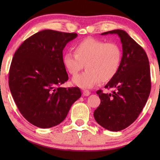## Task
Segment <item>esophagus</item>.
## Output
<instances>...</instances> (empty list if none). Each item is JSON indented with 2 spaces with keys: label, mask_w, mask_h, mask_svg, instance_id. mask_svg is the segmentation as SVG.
<instances>
[{
  "label": "esophagus",
  "mask_w": 160,
  "mask_h": 160,
  "mask_svg": "<svg viewBox=\"0 0 160 160\" xmlns=\"http://www.w3.org/2000/svg\"><path fill=\"white\" fill-rule=\"evenodd\" d=\"M83 95L84 96H89L90 95V92L88 91V90H84L83 91Z\"/></svg>",
  "instance_id": "34e87169"
}]
</instances>
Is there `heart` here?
<instances>
[{
	"label": "heart",
	"instance_id": "obj_1",
	"mask_svg": "<svg viewBox=\"0 0 160 160\" xmlns=\"http://www.w3.org/2000/svg\"><path fill=\"white\" fill-rule=\"evenodd\" d=\"M73 49L74 53L64 54L62 62L72 76L82 71L85 65L87 71L73 78L77 86L92 88L100 80L109 82L117 75L122 60V50L118 43L88 38L76 43Z\"/></svg>",
	"mask_w": 160,
	"mask_h": 160
}]
</instances>
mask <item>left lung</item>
<instances>
[{
  "mask_svg": "<svg viewBox=\"0 0 160 160\" xmlns=\"http://www.w3.org/2000/svg\"><path fill=\"white\" fill-rule=\"evenodd\" d=\"M122 43V60L117 75L105 86L113 93L97 91L100 106L94 111L96 122L106 130L120 131L134 122L143 110L151 91L150 66L144 49L125 31L114 30Z\"/></svg>",
  "mask_w": 160,
  "mask_h": 160,
  "instance_id": "1",
  "label": "left lung"
}]
</instances>
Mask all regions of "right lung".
<instances>
[{
  "label": "right lung",
  "instance_id": "add662e5",
  "mask_svg": "<svg viewBox=\"0 0 160 160\" xmlns=\"http://www.w3.org/2000/svg\"><path fill=\"white\" fill-rule=\"evenodd\" d=\"M76 37V32L41 30L15 52L8 76L11 93L22 115L38 128L60 124L82 96L77 87H60L68 79L63 49Z\"/></svg>",
  "mask_w": 160,
  "mask_h": 160
}]
</instances>
